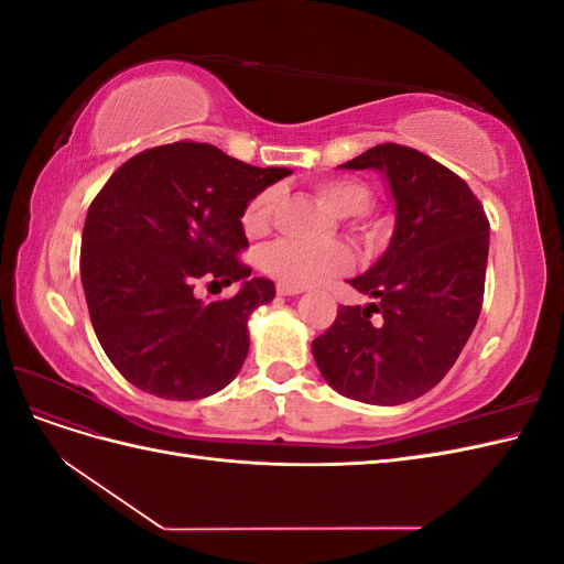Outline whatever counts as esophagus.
<instances>
[{
	"label": "esophagus",
	"mask_w": 564,
	"mask_h": 564,
	"mask_svg": "<svg viewBox=\"0 0 564 564\" xmlns=\"http://www.w3.org/2000/svg\"><path fill=\"white\" fill-rule=\"evenodd\" d=\"M303 289H299V286H289V284H278V294L280 296H296V294H301Z\"/></svg>",
	"instance_id": "1"
}]
</instances>
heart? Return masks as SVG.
Instances as JSON below:
<instances>
[{
	"mask_svg": "<svg viewBox=\"0 0 564 564\" xmlns=\"http://www.w3.org/2000/svg\"><path fill=\"white\" fill-rule=\"evenodd\" d=\"M317 195L329 204L332 212L338 216H362L371 209L373 191L352 178H334L317 183ZM278 207V191L275 187H263L256 193L245 207L242 226L249 235H261L268 230L272 214ZM263 270L268 275L280 280L289 286H313L334 275H340L350 268V251L344 245L324 242V245H308L296 240H278L265 247Z\"/></svg>",
	"mask_w": 564,
	"mask_h": 564,
	"instance_id": "b5f03b06",
	"label": "heart"
}]
</instances>
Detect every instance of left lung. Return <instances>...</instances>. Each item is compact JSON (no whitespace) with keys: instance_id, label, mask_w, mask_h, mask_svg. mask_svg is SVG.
<instances>
[{"instance_id":"left-lung-1","label":"left lung","mask_w":564,"mask_h":564,"mask_svg":"<svg viewBox=\"0 0 564 564\" xmlns=\"http://www.w3.org/2000/svg\"><path fill=\"white\" fill-rule=\"evenodd\" d=\"M340 166L381 172L398 216L388 251L350 280L373 301L340 305L315 362L350 400L412 402L445 379L480 317L489 220L464 178L414 148L381 143Z\"/></svg>"}]
</instances>
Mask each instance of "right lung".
Wrapping results in <instances>:
<instances>
[{
	"mask_svg": "<svg viewBox=\"0 0 564 564\" xmlns=\"http://www.w3.org/2000/svg\"><path fill=\"white\" fill-rule=\"evenodd\" d=\"M292 174L251 166L209 143L176 141L124 162L94 197L79 272L94 332L122 377L164 400L226 388L249 352L247 319L275 299L240 256L247 202ZM199 279L243 280L230 300L204 304Z\"/></svg>",
	"mask_w": 564,
	"mask_h": 564,
	"instance_id": "add662e5",
	"label": "right lung"
}]
</instances>
